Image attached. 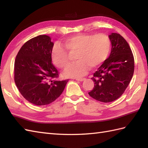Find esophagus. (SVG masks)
Segmentation results:
<instances>
[{
    "mask_svg": "<svg viewBox=\"0 0 148 148\" xmlns=\"http://www.w3.org/2000/svg\"><path fill=\"white\" fill-rule=\"evenodd\" d=\"M76 80L78 81H83L84 80H85V78H76Z\"/></svg>",
    "mask_w": 148,
    "mask_h": 148,
    "instance_id": "34e87169",
    "label": "esophagus"
}]
</instances>
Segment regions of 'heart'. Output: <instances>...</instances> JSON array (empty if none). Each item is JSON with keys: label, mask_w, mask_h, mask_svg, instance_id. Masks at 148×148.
Returning <instances> with one entry per match:
<instances>
[{"label": "heart", "mask_w": 148, "mask_h": 148, "mask_svg": "<svg viewBox=\"0 0 148 148\" xmlns=\"http://www.w3.org/2000/svg\"><path fill=\"white\" fill-rule=\"evenodd\" d=\"M64 48L59 45L53 47L52 61L60 69L67 67L70 64V53H74L76 62L65 69V75L72 77H80L86 74L90 67H99L111 54L112 42L106 34H78L64 39Z\"/></svg>", "instance_id": "heart-1"}]
</instances>
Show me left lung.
I'll return each mask as SVG.
<instances>
[{
  "label": "left lung",
  "instance_id": "left-lung-1",
  "mask_svg": "<svg viewBox=\"0 0 148 148\" xmlns=\"http://www.w3.org/2000/svg\"><path fill=\"white\" fill-rule=\"evenodd\" d=\"M112 49L108 60L100 65L92 79L94 88L89 95L98 101L118 99L126 90L134 72V58L130 46L120 34L109 35Z\"/></svg>",
  "mask_w": 148,
  "mask_h": 148
}]
</instances>
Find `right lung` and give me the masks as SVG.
Returning <instances> with one entry per match:
<instances>
[{
  "label": "right lung",
  "instance_id": "1",
  "mask_svg": "<svg viewBox=\"0 0 148 148\" xmlns=\"http://www.w3.org/2000/svg\"><path fill=\"white\" fill-rule=\"evenodd\" d=\"M53 45L48 36L35 37L22 46L15 59L16 85L25 99L36 106L55 101L69 81L57 79L59 72L51 63Z\"/></svg>",
  "mask_w": 148,
  "mask_h": 148
}]
</instances>
